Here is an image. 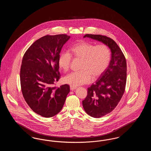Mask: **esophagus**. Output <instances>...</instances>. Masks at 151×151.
I'll use <instances>...</instances> for the list:
<instances>
[{
  "mask_svg": "<svg viewBox=\"0 0 151 151\" xmlns=\"http://www.w3.org/2000/svg\"><path fill=\"white\" fill-rule=\"evenodd\" d=\"M77 88V87L76 86H70V89L71 90V91H73V90H75V89H76Z\"/></svg>",
  "mask_w": 151,
  "mask_h": 151,
  "instance_id": "1",
  "label": "esophagus"
}]
</instances>
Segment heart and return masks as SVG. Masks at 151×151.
Returning a JSON list of instances; mask_svg holds the SVG:
<instances>
[{"label":"heart","mask_w":151,"mask_h":151,"mask_svg":"<svg viewBox=\"0 0 151 151\" xmlns=\"http://www.w3.org/2000/svg\"><path fill=\"white\" fill-rule=\"evenodd\" d=\"M72 56L81 59L80 71L73 72L66 75L64 81L66 84L77 86L90 83L106 71L111 59V51L105 44L96 45L87 41H80L72 45L70 49ZM72 57L68 52L60 54L58 63L60 68L66 72L70 68Z\"/></svg>","instance_id":"1"}]
</instances>
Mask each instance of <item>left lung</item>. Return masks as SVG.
<instances>
[{"label":"left lung","mask_w":151,"mask_h":151,"mask_svg":"<svg viewBox=\"0 0 151 151\" xmlns=\"http://www.w3.org/2000/svg\"><path fill=\"white\" fill-rule=\"evenodd\" d=\"M89 37L107 45L111 58L106 71L95 84L88 88V94L83 101V106L88 115L100 118L111 113L122 99L127 79V64L121 49L115 41L107 36L86 34Z\"/></svg>","instance_id":"8db88e82"}]
</instances>
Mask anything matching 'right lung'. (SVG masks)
Returning a JSON list of instances; mask_svg holds the SVG:
<instances>
[{
  "mask_svg": "<svg viewBox=\"0 0 151 151\" xmlns=\"http://www.w3.org/2000/svg\"><path fill=\"white\" fill-rule=\"evenodd\" d=\"M70 38L67 35L43 36L29 47L22 58L20 75L22 93L31 109L43 117L59 113L70 91L67 84L53 86L60 77L59 54Z\"/></svg>",
  "mask_w": 151,
  "mask_h": 151,
  "instance_id": "right-lung-1",
  "label": "right lung"
}]
</instances>
